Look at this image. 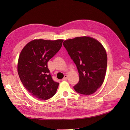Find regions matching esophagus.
<instances>
[{
    "mask_svg": "<svg viewBox=\"0 0 130 130\" xmlns=\"http://www.w3.org/2000/svg\"><path fill=\"white\" fill-rule=\"evenodd\" d=\"M67 79H68V75H65L64 76V78L62 79V80H67Z\"/></svg>",
    "mask_w": 130,
    "mask_h": 130,
    "instance_id": "1",
    "label": "esophagus"
}]
</instances>
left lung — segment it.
I'll list each match as a JSON object with an SVG mask.
<instances>
[{
    "instance_id": "8db88e82",
    "label": "left lung",
    "mask_w": 130,
    "mask_h": 130,
    "mask_svg": "<svg viewBox=\"0 0 130 130\" xmlns=\"http://www.w3.org/2000/svg\"><path fill=\"white\" fill-rule=\"evenodd\" d=\"M63 45L75 63L79 74V81L74 89L84 95L95 93L106 76L107 55L103 46L89 36L65 40Z\"/></svg>"
}]
</instances>
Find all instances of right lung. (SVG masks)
<instances>
[{
  "instance_id": "1",
  "label": "right lung",
  "mask_w": 130,
  "mask_h": 130,
  "mask_svg": "<svg viewBox=\"0 0 130 130\" xmlns=\"http://www.w3.org/2000/svg\"><path fill=\"white\" fill-rule=\"evenodd\" d=\"M63 40L35 39L24 47L19 56L17 70L27 90L40 100H46L56 93L59 83L50 74L47 62L59 51Z\"/></svg>"
}]
</instances>
